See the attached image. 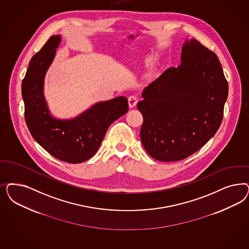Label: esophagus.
<instances>
[{"label": "esophagus", "instance_id": "34e87169", "mask_svg": "<svg viewBox=\"0 0 249 249\" xmlns=\"http://www.w3.org/2000/svg\"><path fill=\"white\" fill-rule=\"evenodd\" d=\"M137 104V97L136 95H131L128 98V105L130 108L135 107Z\"/></svg>", "mask_w": 249, "mask_h": 249}]
</instances>
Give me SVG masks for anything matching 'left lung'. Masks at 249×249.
I'll list each match as a JSON object with an SVG mask.
<instances>
[{"label": "left lung", "mask_w": 249, "mask_h": 249, "mask_svg": "<svg viewBox=\"0 0 249 249\" xmlns=\"http://www.w3.org/2000/svg\"><path fill=\"white\" fill-rule=\"evenodd\" d=\"M181 63L168 69L142 92L140 138L157 160H184L197 152L221 125L228 83L216 55L186 39Z\"/></svg>", "instance_id": "obj_1"}]
</instances>
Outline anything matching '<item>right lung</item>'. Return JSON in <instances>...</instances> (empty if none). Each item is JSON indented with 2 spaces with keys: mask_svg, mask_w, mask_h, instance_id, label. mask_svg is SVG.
<instances>
[{
  "mask_svg": "<svg viewBox=\"0 0 249 249\" xmlns=\"http://www.w3.org/2000/svg\"><path fill=\"white\" fill-rule=\"evenodd\" d=\"M60 43L61 36H52L29 63L22 82L24 117L32 137L45 150L59 160L81 163L97 152L108 127L128 111V103L119 96L98 102L73 118L52 115L44 83Z\"/></svg>",
  "mask_w": 249,
  "mask_h": 249,
  "instance_id": "obj_1",
  "label": "right lung"
}]
</instances>
